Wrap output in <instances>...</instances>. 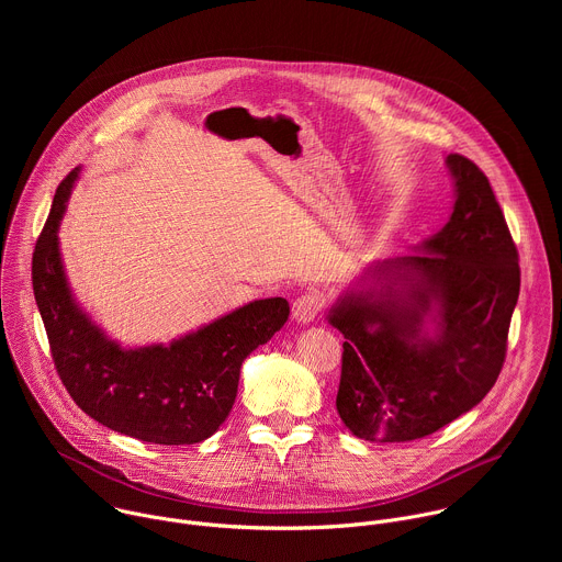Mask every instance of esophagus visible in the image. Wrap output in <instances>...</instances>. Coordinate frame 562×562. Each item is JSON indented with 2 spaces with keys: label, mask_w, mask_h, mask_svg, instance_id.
Instances as JSON below:
<instances>
[{
  "label": "esophagus",
  "mask_w": 562,
  "mask_h": 562,
  "mask_svg": "<svg viewBox=\"0 0 562 562\" xmlns=\"http://www.w3.org/2000/svg\"><path fill=\"white\" fill-rule=\"evenodd\" d=\"M325 304H327V302H325L323 293L308 291V293H302V295L293 302L291 315H293L295 323H300V325H308V323H313V319H315L319 313H323Z\"/></svg>",
  "instance_id": "1"
}]
</instances>
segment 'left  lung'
I'll use <instances>...</instances> for the list:
<instances>
[{
  "instance_id": "1",
  "label": "left lung",
  "mask_w": 562,
  "mask_h": 562,
  "mask_svg": "<svg viewBox=\"0 0 562 562\" xmlns=\"http://www.w3.org/2000/svg\"><path fill=\"white\" fill-rule=\"evenodd\" d=\"M447 167L456 204L427 254L378 265L384 284L347 293L329 313L345 336L336 407L369 442H409L453 423L490 393L507 356L518 249L487 176L458 153Z\"/></svg>"
}]
</instances>
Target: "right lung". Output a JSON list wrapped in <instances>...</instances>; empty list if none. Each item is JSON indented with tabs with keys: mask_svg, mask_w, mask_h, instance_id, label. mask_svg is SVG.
<instances>
[{
	"mask_svg": "<svg viewBox=\"0 0 562 562\" xmlns=\"http://www.w3.org/2000/svg\"><path fill=\"white\" fill-rule=\"evenodd\" d=\"M79 169L55 191L33 251V293L57 375L100 425L155 445H195L226 420L245 358L289 317L284 297L256 300L173 340L122 349L79 311L61 269L57 228Z\"/></svg>",
	"mask_w": 562,
	"mask_h": 562,
	"instance_id": "add662e5",
	"label": "right lung"
}]
</instances>
